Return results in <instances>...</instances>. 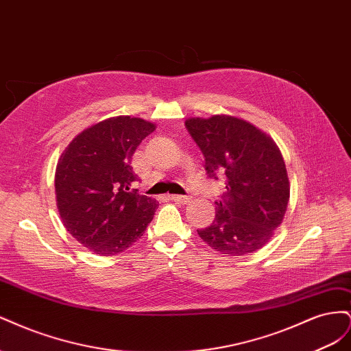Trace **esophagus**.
I'll return each mask as SVG.
<instances>
[{
    "instance_id": "obj_1",
    "label": "esophagus",
    "mask_w": 351,
    "mask_h": 351,
    "mask_svg": "<svg viewBox=\"0 0 351 351\" xmlns=\"http://www.w3.org/2000/svg\"><path fill=\"white\" fill-rule=\"evenodd\" d=\"M169 199L174 200V202H180V204H187L190 202V196H183V195H169Z\"/></svg>"
}]
</instances>
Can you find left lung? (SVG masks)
<instances>
[{
    "label": "left lung",
    "mask_w": 351,
    "mask_h": 351,
    "mask_svg": "<svg viewBox=\"0 0 351 351\" xmlns=\"http://www.w3.org/2000/svg\"><path fill=\"white\" fill-rule=\"evenodd\" d=\"M186 129L205 156L210 178L226 176L215 219L199 237L227 256L262 249L282 222L290 183L278 146L250 123L230 115L189 119Z\"/></svg>",
    "instance_id": "obj_1"
}]
</instances>
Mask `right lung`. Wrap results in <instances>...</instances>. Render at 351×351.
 Wrapping results in <instances>:
<instances>
[{"mask_svg":"<svg viewBox=\"0 0 351 351\" xmlns=\"http://www.w3.org/2000/svg\"><path fill=\"white\" fill-rule=\"evenodd\" d=\"M155 124L112 117L77 134L61 154L56 196L66 230L102 256H114L139 240L155 215L156 200L132 189V156Z\"/></svg>","mask_w":351,"mask_h":351,"instance_id":"1","label":"right lung"}]
</instances>
